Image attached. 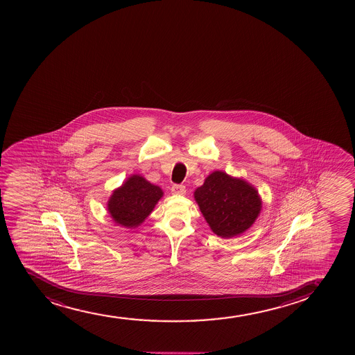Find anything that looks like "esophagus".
<instances>
[{"mask_svg":"<svg viewBox=\"0 0 355 355\" xmlns=\"http://www.w3.org/2000/svg\"><path fill=\"white\" fill-rule=\"evenodd\" d=\"M171 192L174 193V194L184 196V193H186V187H184V184H174L171 187Z\"/></svg>","mask_w":355,"mask_h":355,"instance_id":"obj_1","label":"esophagus"}]
</instances>
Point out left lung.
Here are the masks:
<instances>
[{"label": "left lung", "mask_w": 355, "mask_h": 355, "mask_svg": "<svg viewBox=\"0 0 355 355\" xmlns=\"http://www.w3.org/2000/svg\"><path fill=\"white\" fill-rule=\"evenodd\" d=\"M194 199L216 236L228 239L248 231L261 211L256 187L243 178L216 171L196 188Z\"/></svg>", "instance_id": "left-lung-1"}]
</instances>
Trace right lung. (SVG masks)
I'll list each match as a JSON object with an SVG mask.
<instances>
[{
	"label": "right lung",
	"mask_w": 355,
	"mask_h": 355,
	"mask_svg": "<svg viewBox=\"0 0 355 355\" xmlns=\"http://www.w3.org/2000/svg\"><path fill=\"white\" fill-rule=\"evenodd\" d=\"M162 196V188L150 184L142 175L132 174L114 189L106 208L114 224L136 228L150 216Z\"/></svg>",
	"instance_id": "1"
}]
</instances>
